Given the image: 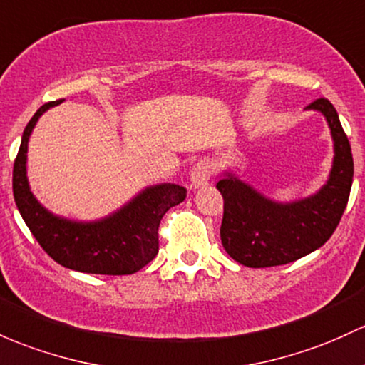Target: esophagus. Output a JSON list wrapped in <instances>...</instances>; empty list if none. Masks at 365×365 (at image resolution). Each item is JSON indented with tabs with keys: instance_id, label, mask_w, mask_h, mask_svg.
Here are the masks:
<instances>
[{
	"instance_id": "1",
	"label": "esophagus",
	"mask_w": 365,
	"mask_h": 365,
	"mask_svg": "<svg viewBox=\"0 0 365 365\" xmlns=\"http://www.w3.org/2000/svg\"><path fill=\"white\" fill-rule=\"evenodd\" d=\"M212 163L209 162V160H202V162H198L197 165L191 168V186L193 187H202V186H207L210 181V178H212Z\"/></svg>"
}]
</instances>
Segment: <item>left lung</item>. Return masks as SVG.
Returning a JSON list of instances; mask_svg holds the SVG:
<instances>
[{
    "label": "left lung",
    "instance_id": "1",
    "mask_svg": "<svg viewBox=\"0 0 365 365\" xmlns=\"http://www.w3.org/2000/svg\"><path fill=\"white\" fill-rule=\"evenodd\" d=\"M322 113L331 128L334 158L327 181L317 193L277 202L225 172L215 184L225 200L221 242L226 252L249 268L292 262L322 247L338 228L354 181V156L334 106L317 99L304 108Z\"/></svg>",
    "mask_w": 365,
    "mask_h": 365
}]
</instances>
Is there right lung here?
Instances as JSON below:
<instances>
[{
    "mask_svg": "<svg viewBox=\"0 0 365 365\" xmlns=\"http://www.w3.org/2000/svg\"><path fill=\"white\" fill-rule=\"evenodd\" d=\"M43 104L22 134L14 163V198L38 244L64 268L96 275H132L158 254V226L170 207L186 198V187L162 182L148 186L116 212L97 221H74L50 212L38 202L27 181V143L45 111Z\"/></svg>",
    "mask_w": 365,
    "mask_h": 365,
    "instance_id": "add662e5",
    "label": "right lung"
}]
</instances>
